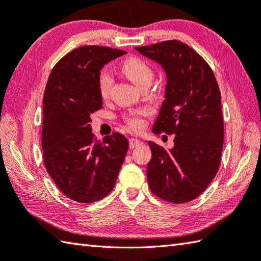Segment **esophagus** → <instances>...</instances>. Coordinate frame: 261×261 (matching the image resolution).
<instances>
[{
  "instance_id": "34e87169",
  "label": "esophagus",
  "mask_w": 261,
  "mask_h": 261,
  "mask_svg": "<svg viewBox=\"0 0 261 261\" xmlns=\"http://www.w3.org/2000/svg\"><path fill=\"white\" fill-rule=\"evenodd\" d=\"M129 145H130V148L134 149V148H137V147H139L141 145V141L138 140V139H135V138H132V139L129 140Z\"/></svg>"
}]
</instances>
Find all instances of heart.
Returning <instances> with one entry per match:
<instances>
[{"mask_svg":"<svg viewBox=\"0 0 261 261\" xmlns=\"http://www.w3.org/2000/svg\"><path fill=\"white\" fill-rule=\"evenodd\" d=\"M120 69L122 73L139 88L145 85H150L152 76H154L150 65L145 60L137 58V56H130V58L124 59L120 64ZM112 84H113V79H112V75L109 71H100L98 74V88L101 97L105 98V97L109 96ZM146 115H148V110L140 109L130 112L129 114L124 116V119L130 129L140 130L144 126V119L142 117Z\"/></svg>","mask_w":261,"mask_h":261,"instance_id":"heart-1","label":"heart"}]
</instances>
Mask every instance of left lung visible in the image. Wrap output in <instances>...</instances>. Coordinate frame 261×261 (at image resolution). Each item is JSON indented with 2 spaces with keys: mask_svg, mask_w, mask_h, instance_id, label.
<instances>
[{
  "mask_svg": "<svg viewBox=\"0 0 261 261\" xmlns=\"http://www.w3.org/2000/svg\"><path fill=\"white\" fill-rule=\"evenodd\" d=\"M135 48L166 72L165 100L152 131L175 136L170 151L148 142V186L166 201H191L205 191L221 164L224 121L216 78L206 61L178 40Z\"/></svg>",
  "mask_w": 261,
  "mask_h": 261,
  "instance_id": "left-lung-1",
  "label": "left lung"
}]
</instances>
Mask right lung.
I'll use <instances>...</instances> for the list:
<instances>
[{"label":"right lung","mask_w":261,"mask_h":261,"mask_svg":"<svg viewBox=\"0 0 261 261\" xmlns=\"http://www.w3.org/2000/svg\"><path fill=\"white\" fill-rule=\"evenodd\" d=\"M125 52L86 45L64 55L52 70L43 99L44 164L61 192L89 203L114 188L129 142L119 132L97 140L90 115L103 106L98 74Z\"/></svg>","instance_id":"add662e5"}]
</instances>
